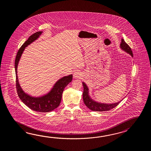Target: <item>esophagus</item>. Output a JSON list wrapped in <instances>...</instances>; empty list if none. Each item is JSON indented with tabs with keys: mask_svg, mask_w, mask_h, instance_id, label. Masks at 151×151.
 <instances>
[{
	"mask_svg": "<svg viewBox=\"0 0 151 151\" xmlns=\"http://www.w3.org/2000/svg\"><path fill=\"white\" fill-rule=\"evenodd\" d=\"M82 76V74H81L80 72L77 71L76 72H74L73 73V78L74 79H78V78H80Z\"/></svg>",
	"mask_w": 151,
	"mask_h": 151,
	"instance_id": "34e87169",
	"label": "esophagus"
}]
</instances>
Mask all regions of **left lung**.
Here are the masks:
<instances>
[{
    "label": "left lung",
    "mask_w": 151,
    "mask_h": 151,
    "mask_svg": "<svg viewBox=\"0 0 151 151\" xmlns=\"http://www.w3.org/2000/svg\"><path fill=\"white\" fill-rule=\"evenodd\" d=\"M120 48L122 49L126 52L128 53V54L131 55L132 57H133V53L132 51L131 48L128 46V44L124 40L122 39V42L120 45ZM83 100L84 104L89 109L93 111H98V112H103V111H109L110 109H112L118 105L119 103L121 101H119V102L114 103V104H104V103H98L96 101H94L89 96V92H88V88L87 86L86 85L85 83L83 82Z\"/></svg>",
    "instance_id": "8db88e82"
}]
</instances>
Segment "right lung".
Returning a JSON list of instances; mask_svg holds the SVG:
<instances>
[{
	"label": "right lung",
	"mask_w": 151,
	"mask_h": 151,
	"mask_svg": "<svg viewBox=\"0 0 151 151\" xmlns=\"http://www.w3.org/2000/svg\"><path fill=\"white\" fill-rule=\"evenodd\" d=\"M42 33V31L35 32L31 35L23 44L17 54L14 68L16 75L17 91L20 99L30 109L33 111L39 112H48L55 109L60 105L63 91L65 87L72 81L73 78L72 74L65 76L59 79L48 93L39 97L31 96L25 93L20 86L17 76L18 65L25 48L32 42L38 38Z\"/></svg>",
	"instance_id": "1"
}]
</instances>
